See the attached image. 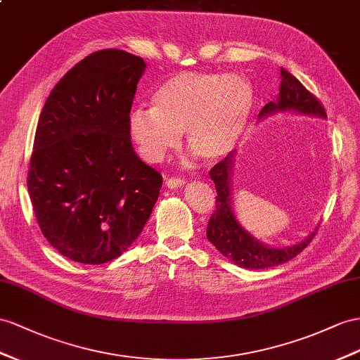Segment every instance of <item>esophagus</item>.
<instances>
[{"instance_id":"1","label":"esophagus","mask_w":360,"mask_h":360,"mask_svg":"<svg viewBox=\"0 0 360 360\" xmlns=\"http://www.w3.org/2000/svg\"><path fill=\"white\" fill-rule=\"evenodd\" d=\"M184 184H186V179H181V178L165 179V186H167L169 188H178V187H182Z\"/></svg>"}]
</instances>
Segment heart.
I'll list each match as a JSON object with an SVG mask.
<instances>
[{"label":"heart","mask_w":360,"mask_h":360,"mask_svg":"<svg viewBox=\"0 0 360 360\" xmlns=\"http://www.w3.org/2000/svg\"><path fill=\"white\" fill-rule=\"evenodd\" d=\"M252 106V88L240 76L181 72L153 92L152 108L131 110L127 131L149 162L176 149L182 131L193 152L217 161L240 140Z\"/></svg>","instance_id":"heart-1"}]
</instances>
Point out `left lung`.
<instances>
[{"mask_svg":"<svg viewBox=\"0 0 360 360\" xmlns=\"http://www.w3.org/2000/svg\"><path fill=\"white\" fill-rule=\"evenodd\" d=\"M281 72L280 94L275 101H269L260 110L259 118L274 115L276 112H292L309 117L327 118L326 109L321 101L309 92L301 82L292 76L284 68ZM236 162V150H233L226 158L217 162L210 170V178L216 186V210L211 214L207 226V238L216 246V250L225 255L237 266L245 269H266L283 264L295 259L311 238L315 237L318 228L310 233L302 242L284 248H272L254 238L246 229L238 224L233 210L231 198V176Z\"/></svg>","mask_w":360,"mask_h":360,"instance_id":"left-lung-1","label":"left lung"}]
</instances>
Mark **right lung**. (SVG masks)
Instances as JSON below:
<instances>
[{
  "label": "right lung",
  "mask_w": 360,
  "mask_h": 360,
  "mask_svg": "<svg viewBox=\"0 0 360 360\" xmlns=\"http://www.w3.org/2000/svg\"><path fill=\"white\" fill-rule=\"evenodd\" d=\"M146 63L108 49L76 63L45 101L27 187L41 231L70 260L101 264L141 234L162 186L127 120Z\"/></svg>",
  "instance_id": "1"
}]
</instances>
